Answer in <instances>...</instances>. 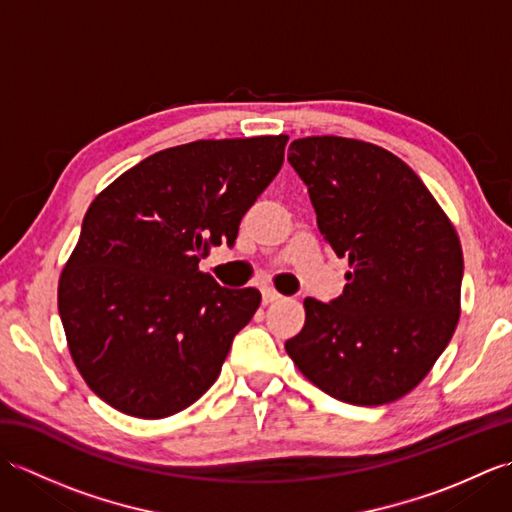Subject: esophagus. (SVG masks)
Masks as SVG:
<instances>
[{
	"mask_svg": "<svg viewBox=\"0 0 512 512\" xmlns=\"http://www.w3.org/2000/svg\"><path fill=\"white\" fill-rule=\"evenodd\" d=\"M262 299H264V303L268 306V303H275V301H279V299H281V295H279V292H275L273 288H264V290H262Z\"/></svg>",
	"mask_w": 512,
	"mask_h": 512,
	"instance_id": "obj_1",
	"label": "esophagus"
}]
</instances>
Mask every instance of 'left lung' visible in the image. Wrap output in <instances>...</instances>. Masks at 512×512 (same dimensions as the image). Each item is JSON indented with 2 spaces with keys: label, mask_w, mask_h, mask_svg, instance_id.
Here are the masks:
<instances>
[{
  "label": "left lung",
  "mask_w": 512,
  "mask_h": 512,
  "mask_svg": "<svg viewBox=\"0 0 512 512\" xmlns=\"http://www.w3.org/2000/svg\"><path fill=\"white\" fill-rule=\"evenodd\" d=\"M288 162L306 182L325 242L347 257L343 295L306 299V325L286 352L336 400L394 402L429 374L460 319L458 233L398 156L363 140H292Z\"/></svg>",
  "instance_id": "obj_1"
}]
</instances>
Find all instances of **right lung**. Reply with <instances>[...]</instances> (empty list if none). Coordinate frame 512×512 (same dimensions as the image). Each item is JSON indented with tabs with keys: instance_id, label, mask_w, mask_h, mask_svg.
Segmentation results:
<instances>
[{
	"instance_id": "add662e5",
	"label": "right lung",
	"mask_w": 512,
	"mask_h": 512,
	"mask_svg": "<svg viewBox=\"0 0 512 512\" xmlns=\"http://www.w3.org/2000/svg\"><path fill=\"white\" fill-rule=\"evenodd\" d=\"M288 136L162 149L96 195L59 279V314L85 383L134 418L193 405L262 303L222 288L200 259L235 244L239 222L284 165Z\"/></svg>"
}]
</instances>
